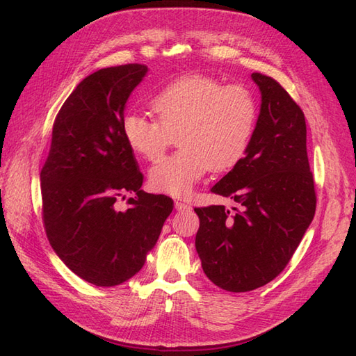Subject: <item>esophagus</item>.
<instances>
[{"instance_id":"esophagus-1","label":"esophagus","mask_w":356,"mask_h":356,"mask_svg":"<svg viewBox=\"0 0 356 356\" xmlns=\"http://www.w3.org/2000/svg\"><path fill=\"white\" fill-rule=\"evenodd\" d=\"M174 207H176L177 211H190L191 209V205H188V203L185 202H174Z\"/></svg>"}]
</instances>
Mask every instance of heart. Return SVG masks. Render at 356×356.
Returning <instances> with one entry per match:
<instances>
[{"mask_svg":"<svg viewBox=\"0 0 356 356\" xmlns=\"http://www.w3.org/2000/svg\"><path fill=\"white\" fill-rule=\"evenodd\" d=\"M157 120L128 111L120 122L122 138L134 154L157 161L177 133L176 153L148 172L154 191L185 197L209 168L237 165L249 148L257 124V102L246 88L223 86L203 74L170 82L151 97Z\"/></svg>","mask_w":356,"mask_h":356,"instance_id":"1","label":"heart"}]
</instances>
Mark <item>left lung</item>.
Listing matches in <instances>:
<instances>
[{"label": "left lung", "mask_w": 356, "mask_h": 356, "mask_svg": "<svg viewBox=\"0 0 356 356\" xmlns=\"http://www.w3.org/2000/svg\"><path fill=\"white\" fill-rule=\"evenodd\" d=\"M251 78L261 95L252 140L245 157L211 188L237 202L238 209H194L203 272L229 292L254 291L286 268L316 203L303 111L275 79L261 73Z\"/></svg>", "instance_id": "8db88e82"}]
</instances>
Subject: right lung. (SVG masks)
<instances>
[{
    "instance_id": "obj_1",
    "label": "right lung",
    "mask_w": 356,
    "mask_h": 356,
    "mask_svg": "<svg viewBox=\"0 0 356 356\" xmlns=\"http://www.w3.org/2000/svg\"><path fill=\"white\" fill-rule=\"evenodd\" d=\"M148 67L101 69L59 110L41 170L42 217L59 259L86 282L118 286L142 269L174 203L140 190L143 176L120 131L125 105ZM136 195L127 210L115 200Z\"/></svg>"
}]
</instances>
